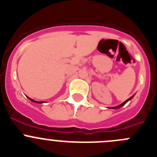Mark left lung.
Wrapping results in <instances>:
<instances>
[{
    "mask_svg": "<svg viewBox=\"0 0 157 157\" xmlns=\"http://www.w3.org/2000/svg\"><path fill=\"white\" fill-rule=\"evenodd\" d=\"M133 97H134V96H132V97H130V98H129V99H127V101H124V102H123V104H121V105H118V106H116V107H113V108H112V109H120V108H121L122 106H123V105H125V104L127 103V101H130V100L131 99V98H132Z\"/></svg>",
    "mask_w": 157,
    "mask_h": 157,
    "instance_id": "8db88e82",
    "label": "left lung"
}]
</instances>
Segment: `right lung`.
I'll return each mask as SVG.
<instances>
[{
  "instance_id": "1",
  "label": "right lung",
  "mask_w": 157,
  "mask_h": 157,
  "mask_svg": "<svg viewBox=\"0 0 157 157\" xmlns=\"http://www.w3.org/2000/svg\"><path fill=\"white\" fill-rule=\"evenodd\" d=\"M29 99L30 100V101H33V102H35V103H42V101H34V100H32V99H30V98H29Z\"/></svg>"
}]
</instances>
